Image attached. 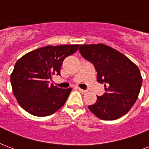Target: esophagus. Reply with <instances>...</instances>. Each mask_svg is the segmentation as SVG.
<instances>
[{
  "mask_svg": "<svg viewBox=\"0 0 149 149\" xmlns=\"http://www.w3.org/2000/svg\"><path fill=\"white\" fill-rule=\"evenodd\" d=\"M78 90L81 93H86V90H85V89H80V88H78Z\"/></svg>",
  "mask_w": 149,
  "mask_h": 149,
  "instance_id": "esophagus-1",
  "label": "esophagus"
}]
</instances>
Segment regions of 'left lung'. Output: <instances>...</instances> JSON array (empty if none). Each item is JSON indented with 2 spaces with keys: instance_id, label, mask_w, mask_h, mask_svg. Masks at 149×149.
<instances>
[{
  "instance_id": "1",
  "label": "left lung",
  "mask_w": 149,
  "mask_h": 149,
  "mask_svg": "<svg viewBox=\"0 0 149 149\" xmlns=\"http://www.w3.org/2000/svg\"><path fill=\"white\" fill-rule=\"evenodd\" d=\"M79 50L93 63L97 81L104 84L106 91L89 109L102 120H115L126 114L139 94L142 83L139 69L125 55L105 44L80 45Z\"/></svg>"
}]
</instances>
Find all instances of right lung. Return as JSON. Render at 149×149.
Segmentation results:
<instances>
[{"mask_svg":"<svg viewBox=\"0 0 149 149\" xmlns=\"http://www.w3.org/2000/svg\"><path fill=\"white\" fill-rule=\"evenodd\" d=\"M79 45L47 46L25 54L17 61L10 75L13 93L25 111L47 116L66 102L71 88L49 86L53 75H60L63 61L74 54Z\"/></svg>","mask_w":149,"mask_h":149,"instance_id":"1","label":"right lung"}]
</instances>
